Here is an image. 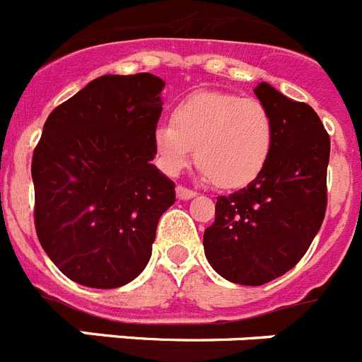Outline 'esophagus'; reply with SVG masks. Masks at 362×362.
Listing matches in <instances>:
<instances>
[{
    "label": "esophagus",
    "mask_w": 362,
    "mask_h": 362,
    "mask_svg": "<svg viewBox=\"0 0 362 362\" xmlns=\"http://www.w3.org/2000/svg\"><path fill=\"white\" fill-rule=\"evenodd\" d=\"M175 194H177L179 199H183V201L192 199V197H196V196H197V192H196V190H190V188L183 187V185H179V187L175 188Z\"/></svg>",
    "instance_id": "esophagus-1"
}]
</instances>
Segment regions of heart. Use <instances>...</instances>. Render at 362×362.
<instances>
[{"label":"heart","mask_w":362,"mask_h":362,"mask_svg":"<svg viewBox=\"0 0 362 362\" xmlns=\"http://www.w3.org/2000/svg\"><path fill=\"white\" fill-rule=\"evenodd\" d=\"M153 145L166 174L188 165L192 148L203 175L221 188L257 177L270 158L274 121L261 101L230 92H197L172 112V124L153 130Z\"/></svg>","instance_id":"b5f03b06"}]
</instances>
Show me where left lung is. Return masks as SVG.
Listing matches in <instances>:
<instances>
[{"mask_svg": "<svg viewBox=\"0 0 362 362\" xmlns=\"http://www.w3.org/2000/svg\"><path fill=\"white\" fill-rule=\"evenodd\" d=\"M254 92L274 121L270 158L250 185L217 197L203 246L219 276L261 286L292 270L321 228L330 136L310 105L264 81Z\"/></svg>", "mask_w": 362, "mask_h": 362, "instance_id": "8db88e82", "label": "left lung"}]
</instances>
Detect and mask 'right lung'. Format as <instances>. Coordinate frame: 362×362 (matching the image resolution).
Returning <instances> with one entry per match:
<instances>
[{
    "label": "right lung",
    "instance_id": "1",
    "mask_svg": "<svg viewBox=\"0 0 362 362\" xmlns=\"http://www.w3.org/2000/svg\"><path fill=\"white\" fill-rule=\"evenodd\" d=\"M165 81L108 74L56 107L32 156L34 223L69 279L119 288L152 255L175 185L152 165Z\"/></svg>",
    "mask_w": 362,
    "mask_h": 362
}]
</instances>
